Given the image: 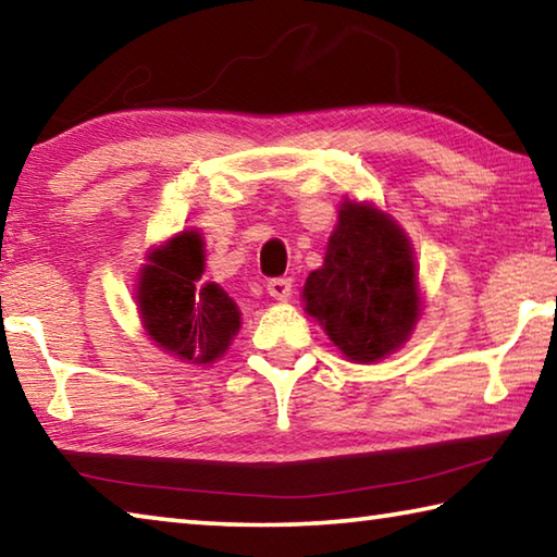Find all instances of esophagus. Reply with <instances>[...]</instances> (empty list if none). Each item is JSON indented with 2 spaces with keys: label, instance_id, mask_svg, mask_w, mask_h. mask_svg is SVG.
<instances>
[{
  "label": "esophagus",
  "instance_id": "34e87169",
  "mask_svg": "<svg viewBox=\"0 0 557 557\" xmlns=\"http://www.w3.org/2000/svg\"><path fill=\"white\" fill-rule=\"evenodd\" d=\"M268 292L270 297H275L280 301H287L292 295V280L289 277H275L268 282Z\"/></svg>",
  "mask_w": 557,
  "mask_h": 557
}]
</instances>
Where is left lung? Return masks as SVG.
Here are the masks:
<instances>
[{"label":"left lung","instance_id":"8db88e82","mask_svg":"<svg viewBox=\"0 0 557 557\" xmlns=\"http://www.w3.org/2000/svg\"><path fill=\"white\" fill-rule=\"evenodd\" d=\"M301 299L348 361H381L408 342L420 317L408 235L375 206L344 201L324 265L307 277Z\"/></svg>","mask_w":557,"mask_h":557}]
</instances>
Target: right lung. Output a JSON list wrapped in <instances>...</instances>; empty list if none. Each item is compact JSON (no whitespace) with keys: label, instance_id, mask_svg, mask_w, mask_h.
<instances>
[{"label":"right lung","instance_id":"obj_1","mask_svg":"<svg viewBox=\"0 0 557 557\" xmlns=\"http://www.w3.org/2000/svg\"><path fill=\"white\" fill-rule=\"evenodd\" d=\"M139 272L137 307L147 336L188 363H213L240 329L238 305L203 275V238L184 231L147 256Z\"/></svg>","mask_w":557,"mask_h":557}]
</instances>
